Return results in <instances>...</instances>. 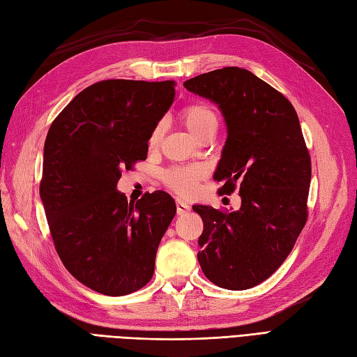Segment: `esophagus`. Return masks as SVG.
<instances>
[{
    "instance_id": "obj_1",
    "label": "esophagus",
    "mask_w": 357,
    "mask_h": 357,
    "mask_svg": "<svg viewBox=\"0 0 357 357\" xmlns=\"http://www.w3.org/2000/svg\"><path fill=\"white\" fill-rule=\"evenodd\" d=\"M176 206H177V213L178 215H185L190 211V206L186 202H183V199H177Z\"/></svg>"
}]
</instances>
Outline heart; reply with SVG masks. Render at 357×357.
I'll return each mask as SVG.
<instances>
[{
  "mask_svg": "<svg viewBox=\"0 0 357 357\" xmlns=\"http://www.w3.org/2000/svg\"><path fill=\"white\" fill-rule=\"evenodd\" d=\"M180 119L185 127L197 139L202 141L208 135H215L220 119L216 112L206 102H192L181 109ZM163 136V126L158 124L149 136V149L155 150L160 145ZM206 177V169L199 165H174L163 172V183L172 192L181 197H189L195 192L197 185Z\"/></svg>",
  "mask_w": 357,
  "mask_h": 357,
  "instance_id": "obj_1",
  "label": "heart"
}]
</instances>
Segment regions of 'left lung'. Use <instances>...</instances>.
<instances>
[{"mask_svg": "<svg viewBox=\"0 0 357 357\" xmlns=\"http://www.w3.org/2000/svg\"><path fill=\"white\" fill-rule=\"evenodd\" d=\"M183 86L220 106L229 136L213 180L222 183L218 192L239 189L242 199L234 212L192 207L204 224L199 266L220 288H253L284 262L307 221L312 165L297 112L283 93L238 66Z\"/></svg>", "mask_w": 357, "mask_h": 357, "instance_id": "obj_1", "label": "left lung"}]
</instances>
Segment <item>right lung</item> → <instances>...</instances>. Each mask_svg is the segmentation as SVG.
<instances>
[{"label": "right lung", "mask_w": 357, "mask_h": 357, "mask_svg": "<svg viewBox=\"0 0 357 357\" xmlns=\"http://www.w3.org/2000/svg\"><path fill=\"white\" fill-rule=\"evenodd\" d=\"M174 95V80H102L48 130L39 192L51 238L65 268L92 291L121 297L151 280L176 203L163 190L128 203L116 185L146 159L149 136Z\"/></svg>", "instance_id": "obj_1"}]
</instances>
